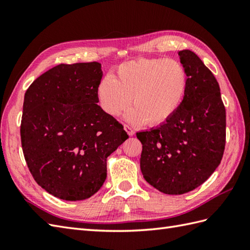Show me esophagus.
Returning a JSON list of instances; mask_svg holds the SVG:
<instances>
[{"instance_id":"1","label":"esophagus","mask_w":250,"mask_h":250,"mask_svg":"<svg viewBox=\"0 0 250 250\" xmlns=\"http://www.w3.org/2000/svg\"><path fill=\"white\" fill-rule=\"evenodd\" d=\"M125 130L126 131V133H128L130 136H132V135H134V130L131 128V126H129V125H125Z\"/></svg>"}]
</instances>
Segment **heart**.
Returning <instances> with one entry per match:
<instances>
[{
    "mask_svg": "<svg viewBox=\"0 0 250 250\" xmlns=\"http://www.w3.org/2000/svg\"><path fill=\"white\" fill-rule=\"evenodd\" d=\"M188 89V74L176 60L162 58L137 59L120 64L116 76H105L97 95L106 114L119 116L132 125L157 126L176 113ZM132 99H131L130 98Z\"/></svg>",
    "mask_w": 250,
    "mask_h": 250,
    "instance_id": "obj_1",
    "label": "heart"
}]
</instances>
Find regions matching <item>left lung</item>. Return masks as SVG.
Returning <instances> with one entry per match:
<instances>
[{
    "instance_id": "8db88e82",
    "label": "left lung",
    "mask_w": 250,
    "mask_h": 250,
    "mask_svg": "<svg viewBox=\"0 0 250 250\" xmlns=\"http://www.w3.org/2000/svg\"><path fill=\"white\" fill-rule=\"evenodd\" d=\"M178 56L188 74L182 105L163 125L136 133L143 145V176L166 194H184L203 184L218 167L226 145L218 82L193 51Z\"/></svg>"
}]
</instances>
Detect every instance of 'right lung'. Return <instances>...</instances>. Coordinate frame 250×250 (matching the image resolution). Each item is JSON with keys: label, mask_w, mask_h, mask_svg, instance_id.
Returning <instances> with one entry per match:
<instances>
[{"label": "right lung", "mask_w": 250, "mask_h": 250, "mask_svg": "<svg viewBox=\"0 0 250 250\" xmlns=\"http://www.w3.org/2000/svg\"><path fill=\"white\" fill-rule=\"evenodd\" d=\"M99 62L59 64L26 90L20 135L25 162L42 188L65 201L102 187L106 159L129 135L97 103Z\"/></svg>", "instance_id": "1"}]
</instances>
